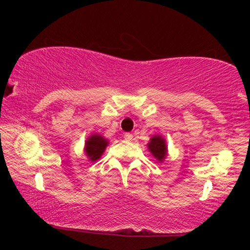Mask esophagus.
<instances>
[{"label":"esophagus","mask_w":250,"mask_h":250,"mask_svg":"<svg viewBox=\"0 0 250 250\" xmlns=\"http://www.w3.org/2000/svg\"><path fill=\"white\" fill-rule=\"evenodd\" d=\"M124 139L126 140V141H131V140L133 139V135L131 134V133H125Z\"/></svg>","instance_id":"1"}]
</instances>
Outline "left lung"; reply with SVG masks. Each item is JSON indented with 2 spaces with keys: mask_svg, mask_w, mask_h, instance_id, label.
Returning a JSON list of instances; mask_svg holds the SVG:
<instances>
[{
  "mask_svg": "<svg viewBox=\"0 0 250 250\" xmlns=\"http://www.w3.org/2000/svg\"><path fill=\"white\" fill-rule=\"evenodd\" d=\"M148 146H149V150L151 151L152 156L155 157V158L160 160V162L165 158L167 148H166L165 140H164L162 136H159V135L153 136V138H151V140H150Z\"/></svg>",
  "mask_w": 250,
  "mask_h": 250,
  "instance_id": "left-lung-1",
  "label": "left lung"
}]
</instances>
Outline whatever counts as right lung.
Masks as SVG:
<instances>
[{
	"instance_id": "add662e5",
	"label": "right lung",
	"mask_w": 250,
	"mask_h": 250,
	"mask_svg": "<svg viewBox=\"0 0 250 250\" xmlns=\"http://www.w3.org/2000/svg\"><path fill=\"white\" fill-rule=\"evenodd\" d=\"M108 141L99 134H93L87 139L85 143V151L86 155L90 157V160H97L104 153Z\"/></svg>"
}]
</instances>
